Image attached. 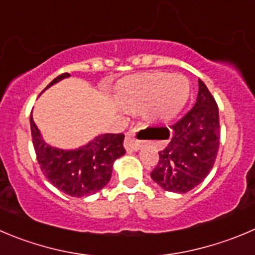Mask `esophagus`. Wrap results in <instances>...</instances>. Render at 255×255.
<instances>
[{
	"label": "esophagus",
	"mask_w": 255,
	"mask_h": 255,
	"mask_svg": "<svg viewBox=\"0 0 255 255\" xmlns=\"http://www.w3.org/2000/svg\"><path fill=\"white\" fill-rule=\"evenodd\" d=\"M136 132H137V129H135V128L126 132L124 146H125L126 151L128 152L137 151V150L140 149V146H141V141L136 137Z\"/></svg>",
	"instance_id": "1"
}]
</instances>
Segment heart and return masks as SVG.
<instances>
[{
    "instance_id": "b5f03b06",
    "label": "heart",
    "mask_w": 255,
    "mask_h": 255,
    "mask_svg": "<svg viewBox=\"0 0 255 255\" xmlns=\"http://www.w3.org/2000/svg\"><path fill=\"white\" fill-rule=\"evenodd\" d=\"M190 86L186 77L164 72L135 75L123 82L118 100L128 110L144 106L147 120H166L175 116L188 100Z\"/></svg>"
}]
</instances>
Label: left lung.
Masks as SVG:
<instances>
[{"label":"left lung","mask_w":255,"mask_h":255,"mask_svg":"<svg viewBox=\"0 0 255 255\" xmlns=\"http://www.w3.org/2000/svg\"><path fill=\"white\" fill-rule=\"evenodd\" d=\"M195 105L170 128H149L151 139L166 140L151 179L164 190L188 193L212 170L219 150V110L207 85L199 80Z\"/></svg>","instance_id":"1"}]
</instances>
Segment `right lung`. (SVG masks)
Masks as SVG:
<instances>
[{
    "label": "right lung",
    "mask_w": 255,
    "mask_h": 255,
    "mask_svg": "<svg viewBox=\"0 0 255 255\" xmlns=\"http://www.w3.org/2000/svg\"><path fill=\"white\" fill-rule=\"evenodd\" d=\"M67 77L70 74L60 75L45 90ZM30 124L41 170L53 186L70 196L82 198L100 191L110 181L114 161L125 154L124 134H101L84 146L64 150L45 142L32 114Z\"/></svg>",
    "instance_id": "obj_1"
}]
</instances>
